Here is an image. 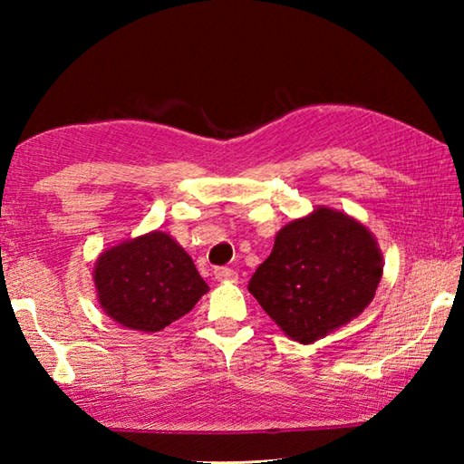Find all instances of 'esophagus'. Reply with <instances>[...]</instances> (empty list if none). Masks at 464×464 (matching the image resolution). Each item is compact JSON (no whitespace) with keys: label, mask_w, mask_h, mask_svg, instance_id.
<instances>
[{"label":"esophagus","mask_w":464,"mask_h":464,"mask_svg":"<svg viewBox=\"0 0 464 464\" xmlns=\"http://www.w3.org/2000/svg\"><path fill=\"white\" fill-rule=\"evenodd\" d=\"M213 275H215L217 281H235V279H237V271H233L229 267H217L213 271Z\"/></svg>","instance_id":"1"}]
</instances>
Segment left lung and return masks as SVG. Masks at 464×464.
I'll return each instance as SVG.
<instances>
[{
  "label": "left lung",
  "mask_w": 464,
  "mask_h": 464,
  "mask_svg": "<svg viewBox=\"0 0 464 464\" xmlns=\"http://www.w3.org/2000/svg\"><path fill=\"white\" fill-rule=\"evenodd\" d=\"M381 277L382 255L367 227L317 207L277 233L249 293L287 337L309 344L359 317Z\"/></svg>",
  "instance_id": "obj_1"
}]
</instances>
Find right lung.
<instances>
[{
    "label": "right lung",
    "instance_id": "right-lung-1",
    "mask_svg": "<svg viewBox=\"0 0 464 464\" xmlns=\"http://www.w3.org/2000/svg\"><path fill=\"white\" fill-rule=\"evenodd\" d=\"M97 301L127 329H165L209 291L195 263L171 235L151 231L103 251L95 261Z\"/></svg>",
    "mask_w": 464,
    "mask_h": 464
}]
</instances>
